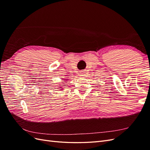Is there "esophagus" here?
Wrapping results in <instances>:
<instances>
[{
	"label": "esophagus",
	"mask_w": 150,
	"mask_h": 150,
	"mask_svg": "<svg viewBox=\"0 0 150 150\" xmlns=\"http://www.w3.org/2000/svg\"><path fill=\"white\" fill-rule=\"evenodd\" d=\"M81 74H82V76H85L86 75V71H82V72H81Z\"/></svg>",
	"instance_id": "obj_1"
}]
</instances>
